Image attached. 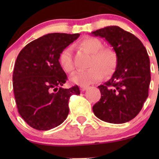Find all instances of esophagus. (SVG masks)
Listing matches in <instances>:
<instances>
[{
    "instance_id": "obj_1",
    "label": "esophagus",
    "mask_w": 159,
    "mask_h": 159,
    "mask_svg": "<svg viewBox=\"0 0 159 159\" xmlns=\"http://www.w3.org/2000/svg\"><path fill=\"white\" fill-rule=\"evenodd\" d=\"M88 88H89L88 86H81V87H80V89H81V91H84L86 89H88Z\"/></svg>"
}]
</instances>
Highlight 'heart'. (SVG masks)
<instances>
[{
  "label": "heart",
  "mask_w": 159,
  "mask_h": 159,
  "mask_svg": "<svg viewBox=\"0 0 159 159\" xmlns=\"http://www.w3.org/2000/svg\"><path fill=\"white\" fill-rule=\"evenodd\" d=\"M78 46L91 54L89 66L90 68L74 74L70 81L79 86H88L98 82L103 78L104 75L109 76L115 71L118 65L117 55L113 50L102 48V41L94 37H86L79 41ZM59 64L67 73L73 71L74 63L72 50L65 48L59 54Z\"/></svg>",
  "instance_id": "obj_1"
}]
</instances>
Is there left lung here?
Listing matches in <instances>:
<instances>
[{
    "instance_id": "8db88e82",
    "label": "left lung",
    "mask_w": 159,
    "mask_h": 159,
    "mask_svg": "<svg viewBox=\"0 0 159 159\" xmlns=\"http://www.w3.org/2000/svg\"><path fill=\"white\" fill-rule=\"evenodd\" d=\"M103 38L113 48L118 58L111 78L98 86L100 101L92 109L97 118L114 124L131 121L142 110L148 96L150 60L142 41L118 26L91 32Z\"/></svg>"
}]
</instances>
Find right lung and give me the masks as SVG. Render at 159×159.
Wrapping results in <instances>:
<instances>
[{
	"label": "right lung",
	"mask_w": 159,
	"mask_h": 159,
	"mask_svg": "<svg viewBox=\"0 0 159 159\" xmlns=\"http://www.w3.org/2000/svg\"><path fill=\"white\" fill-rule=\"evenodd\" d=\"M79 34L52 33L27 44L19 53L13 88L19 114L33 129L46 131L60 125L69 113L68 101L80 94L78 85L65 89L67 75L59 54Z\"/></svg>",
	"instance_id": "right-lung-1"
}]
</instances>
